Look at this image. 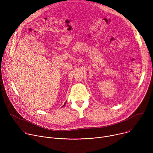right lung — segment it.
<instances>
[{
  "label": "right lung",
  "mask_w": 153,
  "mask_h": 153,
  "mask_svg": "<svg viewBox=\"0 0 153 153\" xmlns=\"http://www.w3.org/2000/svg\"><path fill=\"white\" fill-rule=\"evenodd\" d=\"M65 104H66V102H65V104H64V105H63V106H65Z\"/></svg>",
  "instance_id": "add662e5"
}]
</instances>
